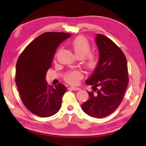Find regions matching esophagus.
<instances>
[{
  "mask_svg": "<svg viewBox=\"0 0 146 146\" xmlns=\"http://www.w3.org/2000/svg\"><path fill=\"white\" fill-rule=\"evenodd\" d=\"M70 88H71V89H72V90H79L80 89L79 87H75V86H71V87H70Z\"/></svg>",
  "mask_w": 146,
  "mask_h": 146,
  "instance_id": "obj_1",
  "label": "esophagus"
}]
</instances>
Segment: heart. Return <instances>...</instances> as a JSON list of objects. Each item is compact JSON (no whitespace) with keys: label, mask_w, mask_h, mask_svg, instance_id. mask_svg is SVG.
Segmentation results:
<instances>
[{"label":"heart","mask_w":146,"mask_h":146,"mask_svg":"<svg viewBox=\"0 0 146 146\" xmlns=\"http://www.w3.org/2000/svg\"><path fill=\"white\" fill-rule=\"evenodd\" d=\"M71 47L78 58H84L90 51L91 46L86 38L78 36L74 38L71 42ZM87 66L93 68L97 64V58L94 55L88 54L86 58ZM82 73L80 71H73L68 73L65 76V80L71 84H78L79 80L82 78Z\"/></svg>","instance_id":"1"}]
</instances>
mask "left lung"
<instances>
[{"mask_svg":"<svg viewBox=\"0 0 146 146\" xmlns=\"http://www.w3.org/2000/svg\"><path fill=\"white\" fill-rule=\"evenodd\" d=\"M95 42L99 60L93 74L86 81L94 92H88L89 99L82 109L89 116L102 118L113 113L123 100L128 84L127 61L124 53L111 40L97 34Z\"/></svg>","mask_w":146,"mask_h":146,"instance_id":"obj_1","label":"left lung"}]
</instances>
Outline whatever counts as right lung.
Here are the masks:
<instances>
[{
    "label": "right lung",
    "instance_id": "1",
    "mask_svg": "<svg viewBox=\"0 0 146 146\" xmlns=\"http://www.w3.org/2000/svg\"><path fill=\"white\" fill-rule=\"evenodd\" d=\"M71 36L62 32L42 33L18 58L15 81L25 107L38 116L51 117L61 108L66 87L60 83L54 88L48 86L46 75L57 48Z\"/></svg>",
    "mask_w": 146,
    "mask_h": 146
}]
</instances>
